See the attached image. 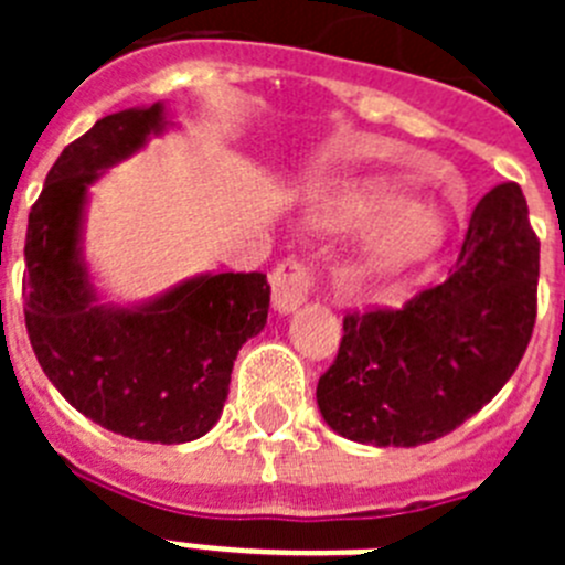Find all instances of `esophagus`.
<instances>
[{"label": "esophagus", "mask_w": 565, "mask_h": 565, "mask_svg": "<svg viewBox=\"0 0 565 565\" xmlns=\"http://www.w3.org/2000/svg\"><path fill=\"white\" fill-rule=\"evenodd\" d=\"M311 294V271L299 259H286L271 274V306L279 317L297 311Z\"/></svg>", "instance_id": "1"}]
</instances>
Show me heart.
<instances>
[{
	"instance_id": "heart-1",
	"label": "heart",
	"mask_w": 565,
	"mask_h": 565,
	"mask_svg": "<svg viewBox=\"0 0 565 565\" xmlns=\"http://www.w3.org/2000/svg\"><path fill=\"white\" fill-rule=\"evenodd\" d=\"M308 221L328 234L364 232L351 277L367 286L416 271L447 239V221L433 203L402 198V189L384 181L339 183L313 194Z\"/></svg>"
}]
</instances>
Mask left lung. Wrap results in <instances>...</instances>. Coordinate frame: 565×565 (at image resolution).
<instances>
[{"label": "left lung", "instance_id": "1", "mask_svg": "<svg viewBox=\"0 0 565 565\" xmlns=\"http://www.w3.org/2000/svg\"><path fill=\"white\" fill-rule=\"evenodd\" d=\"M541 243L518 183L481 198L447 279L402 311L348 313L317 404L333 433L418 447L492 402L523 359L537 306Z\"/></svg>", "mask_w": 565, "mask_h": 565}]
</instances>
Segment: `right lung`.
Wrapping results in <instances>:
<instances>
[{
  "label": "right lung",
  "instance_id": "1",
  "mask_svg": "<svg viewBox=\"0 0 565 565\" xmlns=\"http://www.w3.org/2000/svg\"><path fill=\"white\" fill-rule=\"evenodd\" d=\"M172 127L167 104L113 113L70 143L30 209L24 322L42 371L78 413L152 444L206 436L237 351L266 328V274H194L141 302H109L84 254L89 189Z\"/></svg>",
  "mask_w": 565,
  "mask_h": 565
}]
</instances>
